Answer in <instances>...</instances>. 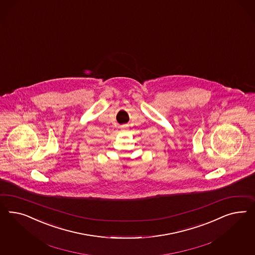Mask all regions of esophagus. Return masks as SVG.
I'll return each mask as SVG.
<instances>
[{"label": "esophagus", "instance_id": "esophagus-1", "mask_svg": "<svg viewBox=\"0 0 255 255\" xmlns=\"http://www.w3.org/2000/svg\"><path fill=\"white\" fill-rule=\"evenodd\" d=\"M123 130H124V131H125V129H124V127H123Z\"/></svg>", "mask_w": 255, "mask_h": 255}]
</instances>
